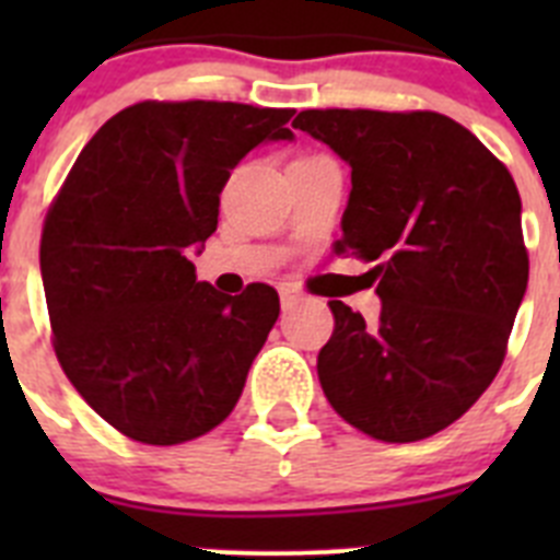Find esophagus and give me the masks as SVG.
<instances>
[{"label":"esophagus","instance_id":"34e87169","mask_svg":"<svg viewBox=\"0 0 560 560\" xmlns=\"http://www.w3.org/2000/svg\"><path fill=\"white\" fill-rule=\"evenodd\" d=\"M300 300H303V291L296 289V285H280V303H283V308H291Z\"/></svg>","mask_w":560,"mask_h":560}]
</instances>
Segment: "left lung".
I'll return each mask as SVG.
<instances>
[{
  "instance_id": "8db88e82",
  "label": "left lung",
  "mask_w": 560,
  "mask_h": 560,
  "mask_svg": "<svg viewBox=\"0 0 560 560\" xmlns=\"http://www.w3.org/2000/svg\"><path fill=\"white\" fill-rule=\"evenodd\" d=\"M294 128L350 165L339 255L368 264L378 325L334 300L316 373L330 407L384 443L452 427L502 368L527 291L522 199L508 167L438 112L308 108Z\"/></svg>"
}]
</instances>
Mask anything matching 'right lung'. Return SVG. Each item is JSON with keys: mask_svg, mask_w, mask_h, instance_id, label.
Masks as SVG:
<instances>
[{"mask_svg": "<svg viewBox=\"0 0 560 560\" xmlns=\"http://www.w3.org/2000/svg\"><path fill=\"white\" fill-rule=\"evenodd\" d=\"M294 108L133 103L78 153L42 232L52 348L72 387L126 438L176 446L244 393L280 314L271 285L230 296L190 249L219 226L221 190L252 148L294 140Z\"/></svg>", "mask_w": 560, "mask_h": 560, "instance_id": "obj_1", "label": "right lung"}]
</instances>
